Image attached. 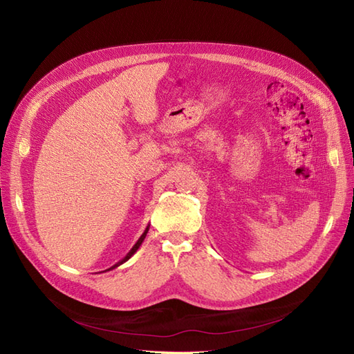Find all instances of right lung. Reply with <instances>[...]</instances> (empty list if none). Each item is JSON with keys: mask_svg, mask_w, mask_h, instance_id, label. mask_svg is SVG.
<instances>
[{"mask_svg": "<svg viewBox=\"0 0 354 354\" xmlns=\"http://www.w3.org/2000/svg\"><path fill=\"white\" fill-rule=\"evenodd\" d=\"M148 230H150V225H148V226L145 227V231L142 232V235L140 236V239H138V241H136V243H135V245H133V247L131 248V252H129V253H128L127 256H124V257H123L122 260H119V261H118V263H116L115 266H111V268H110V269H107V270H111V269H115V268H118V266L123 265V263H124V261H128V260H129V259H131V257H132V256H133V254L136 253V250H138V248H140V245L142 244V241H144V238L147 236V232H148Z\"/></svg>", "mask_w": 354, "mask_h": 354, "instance_id": "right-lung-1", "label": "right lung"}]
</instances>
